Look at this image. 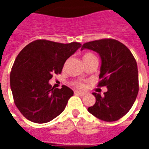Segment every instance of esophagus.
I'll return each mask as SVG.
<instances>
[{"label":"esophagus","mask_w":149,"mask_h":149,"mask_svg":"<svg viewBox=\"0 0 149 149\" xmlns=\"http://www.w3.org/2000/svg\"><path fill=\"white\" fill-rule=\"evenodd\" d=\"M74 93L76 94V95H79V96H81V97H82V96H84V94H85L84 93H83V92H81V91H75Z\"/></svg>","instance_id":"esophagus-1"}]
</instances>
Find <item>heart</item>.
<instances>
[{
  "instance_id": "b5f03b06",
  "label": "heart",
  "mask_w": 149,
  "mask_h": 149,
  "mask_svg": "<svg viewBox=\"0 0 149 149\" xmlns=\"http://www.w3.org/2000/svg\"><path fill=\"white\" fill-rule=\"evenodd\" d=\"M95 57V56L93 54V53H91V52H86V53H84V56H83V61H87V60H89L91 58H93ZM72 85L75 86V87L77 88H83L84 87V84L81 82V81H75L72 83Z\"/></svg>"
}]
</instances>
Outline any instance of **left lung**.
<instances>
[{"instance_id": "obj_1", "label": "left lung", "mask_w": 149, "mask_h": 149, "mask_svg": "<svg viewBox=\"0 0 149 149\" xmlns=\"http://www.w3.org/2000/svg\"><path fill=\"white\" fill-rule=\"evenodd\" d=\"M93 50L100 55L101 67L98 87L107 86L104 96L93 93L94 105L88 111L104 121H116L131 109L139 91L137 64L130 50L114 39L84 43L81 49Z\"/></svg>"}]
</instances>
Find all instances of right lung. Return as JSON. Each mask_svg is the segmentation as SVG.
<instances>
[{"mask_svg": "<svg viewBox=\"0 0 149 149\" xmlns=\"http://www.w3.org/2000/svg\"><path fill=\"white\" fill-rule=\"evenodd\" d=\"M81 46L37 40L19 52L10 72V87L15 104L25 118L43 124L64 111L73 91L65 85L52 88L49 81L61 73L66 60Z\"/></svg>", "mask_w": 149, "mask_h": 149, "instance_id": "obj_1", "label": "right lung"}]
</instances>
